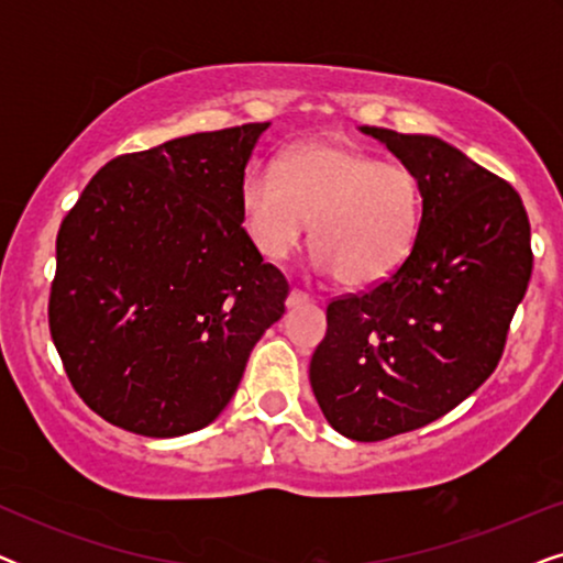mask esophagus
Returning <instances> with one entry per match:
<instances>
[{
  "label": "esophagus",
  "instance_id": "1",
  "mask_svg": "<svg viewBox=\"0 0 563 563\" xmlns=\"http://www.w3.org/2000/svg\"><path fill=\"white\" fill-rule=\"evenodd\" d=\"M310 295L307 291H299V289H291L289 297H287V307H299V305H307L310 302Z\"/></svg>",
  "mask_w": 563,
  "mask_h": 563
}]
</instances>
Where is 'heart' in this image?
Instances as JSON below:
<instances>
[{"mask_svg": "<svg viewBox=\"0 0 563 563\" xmlns=\"http://www.w3.org/2000/svg\"><path fill=\"white\" fill-rule=\"evenodd\" d=\"M241 210L266 258L295 253L312 222L320 272H335L345 287H374L410 258L422 195L418 176L399 161L341 141H307L284 153L276 172L256 166L245 174Z\"/></svg>", "mask_w": 563, "mask_h": 563, "instance_id": "obj_1", "label": "heart"}]
</instances>
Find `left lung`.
<instances>
[{"mask_svg":"<svg viewBox=\"0 0 563 563\" xmlns=\"http://www.w3.org/2000/svg\"><path fill=\"white\" fill-rule=\"evenodd\" d=\"M361 133L418 176V241L391 279L328 305L310 384L338 433L374 443L428 426L489 379L533 251L518 191L466 153L435 135Z\"/></svg>","mask_w":563,"mask_h":563,"instance_id":"obj_1","label":"left lung"}]
</instances>
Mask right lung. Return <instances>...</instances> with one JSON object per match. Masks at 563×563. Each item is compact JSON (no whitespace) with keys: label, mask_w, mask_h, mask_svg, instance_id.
<instances>
[{"label":"right lung","mask_w":563,"mask_h":563,"mask_svg":"<svg viewBox=\"0 0 563 563\" xmlns=\"http://www.w3.org/2000/svg\"><path fill=\"white\" fill-rule=\"evenodd\" d=\"M268 122L112 158L60 222L51 338L112 426L176 438L235 395L289 284L243 228L245 166Z\"/></svg>","instance_id":"1"}]
</instances>
